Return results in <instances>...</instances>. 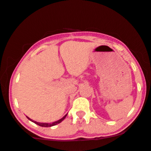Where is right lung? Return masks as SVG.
<instances>
[{"label":"right lung","instance_id":"obj_1","mask_svg":"<svg viewBox=\"0 0 151 151\" xmlns=\"http://www.w3.org/2000/svg\"><path fill=\"white\" fill-rule=\"evenodd\" d=\"M67 114H66L65 116L62 117L61 119H60V120H58V121H55V122H53V123H51V124H48V123H40V122H37V121H32V119H30L29 117L27 116V118L29 119V120L31 121H32V122L35 123V124H37V125L40 126H42V127H51V126H55V125H57V124H60V123H61L62 121L65 119V117L67 116Z\"/></svg>","mask_w":151,"mask_h":151}]
</instances>
